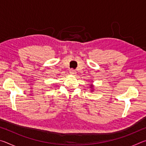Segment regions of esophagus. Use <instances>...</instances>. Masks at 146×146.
<instances>
[{
    "instance_id": "34e87169",
    "label": "esophagus",
    "mask_w": 146,
    "mask_h": 146,
    "mask_svg": "<svg viewBox=\"0 0 146 146\" xmlns=\"http://www.w3.org/2000/svg\"><path fill=\"white\" fill-rule=\"evenodd\" d=\"M76 71L73 70V69H71V70H70V73L71 74V75H76Z\"/></svg>"
}]
</instances>
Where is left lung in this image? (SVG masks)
<instances>
[{
  "mask_svg": "<svg viewBox=\"0 0 146 146\" xmlns=\"http://www.w3.org/2000/svg\"><path fill=\"white\" fill-rule=\"evenodd\" d=\"M90 88L91 89V92H92V91H94V85L93 84H91L90 85Z\"/></svg>",
  "mask_w": 146,
  "mask_h": 146,
  "instance_id": "left-lung-1",
  "label": "left lung"
}]
</instances>
